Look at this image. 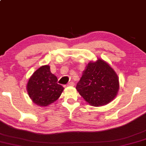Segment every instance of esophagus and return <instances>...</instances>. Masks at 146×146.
Returning a JSON list of instances; mask_svg holds the SVG:
<instances>
[{
	"instance_id": "esophagus-1",
	"label": "esophagus",
	"mask_w": 146,
	"mask_h": 146,
	"mask_svg": "<svg viewBox=\"0 0 146 146\" xmlns=\"http://www.w3.org/2000/svg\"><path fill=\"white\" fill-rule=\"evenodd\" d=\"M67 86H74V83L73 81H71V82H70L68 84H67Z\"/></svg>"
}]
</instances>
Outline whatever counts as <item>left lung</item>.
Returning <instances> with one entry per match:
<instances>
[{
  "mask_svg": "<svg viewBox=\"0 0 146 146\" xmlns=\"http://www.w3.org/2000/svg\"><path fill=\"white\" fill-rule=\"evenodd\" d=\"M76 88L89 104L101 106L116 97L119 78L107 62L99 58L86 65Z\"/></svg>",
  "mask_w": 146,
  "mask_h": 146,
  "instance_id": "left-lung-1",
  "label": "left lung"
}]
</instances>
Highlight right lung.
<instances>
[{
    "instance_id": "right-lung-1",
    "label": "right lung",
    "mask_w": 146,
    "mask_h": 146,
    "mask_svg": "<svg viewBox=\"0 0 146 146\" xmlns=\"http://www.w3.org/2000/svg\"><path fill=\"white\" fill-rule=\"evenodd\" d=\"M57 81V77L50 71L49 65H43L30 77L26 87L28 94L35 104L47 106L56 101L64 90Z\"/></svg>"
}]
</instances>
